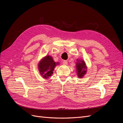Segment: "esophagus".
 I'll return each instance as SVG.
<instances>
[{"mask_svg": "<svg viewBox=\"0 0 123 123\" xmlns=\"http://www.w3.org/2000/svg\"><path fill=\"white\" fill-rule=\"evenodd\" d=\"M63 63H64V64H65V65H67L68 64V61H66V60H64V61H63Z\"/></svg>", "mask_w": 123, "mask_h": 123, "instance_id": "obj_1", "label": "esophagus"}]
</instances>
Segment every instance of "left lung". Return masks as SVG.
<instances>
[{
	"mask_svg": "<svg viewBox=\"0 0 123 123\" xmlns=\"http://www.w3.org/2000/svg\"><path fill=\"white\" fill-rule=\"evenodd\" d=\"M87 67L85 65V62L83 61H80L76 64V70L78 76L80 78L83 77V76L86 73Z\"/></svg>",
	"mask_w": 123,
	"mask_h": 123,
	"instance_id": "obj_1",
	"label": "left lung"
}]
</instances>
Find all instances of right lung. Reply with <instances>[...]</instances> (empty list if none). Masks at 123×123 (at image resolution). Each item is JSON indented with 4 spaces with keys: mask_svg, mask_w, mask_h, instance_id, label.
Listing matches in <instances>:
<instances>
[{
    "mask_svg": "<svg viewBox=\"0 0 123 123\" xmlns=\"http://www.w3.org/2000/svg\"><path fill=\"white\" fill-rule=\"evenodd\" d=\"M58 64L53 60V58L50 56L44 57L38 64V69L41 75L44 79H48L52 74L55 67Z\"/></svg>",
    "mask_w": 123,
    "mask_h": 123,
    "instance_id": "1",
    "label": "right lung"
}]
</instances>
